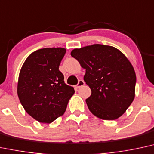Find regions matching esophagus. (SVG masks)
Wrapping results in <instances>:
<instances>
[{"instance_id":"34e87169","label":"esophagus","mask_w":154,"mask_h":154,"mask_svg":"<svg viewBox=\"0 0 154 154\" xmlns=\"http://www.w3.org/2000/svg\"><path fill=\"white\" fill-rule=\"evenodd\" d=\"M85 82H84V80H82V79H79L78 83H77V85H76V88H81V87L83 86V85H85Z\"/></svg>"}]
</instances>
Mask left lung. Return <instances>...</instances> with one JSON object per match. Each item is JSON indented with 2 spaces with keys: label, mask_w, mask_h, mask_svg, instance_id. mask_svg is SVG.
Listing matches in <instances>:
<instances>
[{
  "label": "left lung",
  "mask_w": 154,
  "mask_h": 154,
  "mask_svg": "<svg viewBox=\"0 0 154 154\" xmlns=\"http://www.w3.org/2000/svg\"><path fill=\"white\" fill-rule=\"evenodd\" d=\"M71 56L86 69L84 80L91 89L89 110L103 120H116L135 97L136 76L132 64L113 47L93 44L72 50Z\"/></svg>",
  "instance_id": "obj_1"
}]
</instances>
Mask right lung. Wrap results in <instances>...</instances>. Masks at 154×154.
I'll return each instance as SVG.
<instances>
[{
    "mask_svg": "<svg viewBox=\"0 0 154 154\" xmlns=\"http://www.w3.org/2000/svg\"><path fill=\"white\" fill-rule=\"evenodd\" d=\"M64 48H44L31 54L22 66L18 96L28 114L40 123H50L65 112L75 93L59 70Z\"/></svg>",
    "mask_w": 154,
    "mask_h": 154,
    "instance_id": "right-lung-1",
    "label": "right lung"
}]
</instances>
